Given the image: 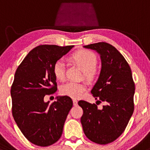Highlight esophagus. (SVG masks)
Masks as SVG:
<instances>
[{"label": "esophagus", "instance_id": "1", "mask_svg": "<svg viewBox=\"0 0 150 150\" xmlns=\"http://www.w3.org/2000/svg\"><path fill=\"white\" fill-rule=\"evenodd\" d=\"M73 104L74 105H77V104H78V100H77L76 99H73Z\"/></svg>", "mask_w": 150, "mask_h": 150}]
</instances>
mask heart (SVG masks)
<instances>
[{
  "label": "heart",
  "instance_id": "b5f03b06",
  "mask_svg": "<svg viewBox=\"0 0 150 150\" xmlns=\"http://www.w3.org/2000/svg\"><path fill=\"white\" fill-rule=\"evenodd\" d=\"M71 59L83 71V75L86 78L92 80L96 76L98 59L93 52L87 50H79L72 54ZM53 73L58 80L64 81L65 79L66 64L64 59H59L56 61L53 66ZM86 88L87 85L84 82L69 81L62 86L60 92L64 96L78 98L83 95Z\"/></svg>",
  "mask_w": 150,
  "mask_h": 150
}]
</instances>
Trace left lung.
I'll return each mask as SVG.
<instances>
[{"label":"left lung","instance_id":"obj_1","mask_svg":"<svg viewBox=\"0 0 150 150\" xmlns=\"http://www.w3.org/2000/svg\"><path fill=\"white\" fill-rule=\"evenodd\" d=\"M83 47L100 54L101 70L91 92L98 98L97 102L107 105L100 110L95 103L79 100L78 104L83 110L81 122L91 141L106 144L120 137L133 113L135 87L132 71L124 57L110 44L102 42Z\"/></svg>","mask_w":150,"mask_h":150}]
</instances>
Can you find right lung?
Wrapping results in <instances>:
<instances>
[{"mask_svg":"<svg viewBox=\"0 0 150 150\" xmlns=\"http://www.w3.org/2000/svg\"><path fill=\"white\" fill-rule=\"evenodd\" d=\"M74 45H40L28 54L17 69L12 84V113L17 125L30 142L40 147L52 145L61 137L69 112L70 97H57L50 104L44 98L56 92L54 63Z\"/></svg>","mask_w":150,"mask_h":150,"instance_id":"1","label":"right lung"}]
</instances>
